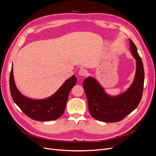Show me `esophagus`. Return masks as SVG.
Masks as SVG:
<instances>
[{
  "instance_id": "34e87169",
  "label": "esophagus",
  "mask_w": 156,
  "mask_h": 156,
  "mask_svg": "<svg viewBox=\"0 0 156 156\" xmlns=\"http://www.w3.org/2000/svg\"><path fill=\"white\" fill-rule=\"evenodd\" d=\"M79 74L81 75V76L84 77V76H86V75H87V72L86 69H81L79 71Z\"/></svg>"
}]
</instances>
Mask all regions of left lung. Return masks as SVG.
<instances>
[{"label": "left lung", "instance_id": "left-lung-1", "mask_svg": "<svg viewBox=\"0 0 156 156\" xmlns=\"http://www.w3.org/2000/svg\"><path fill=\"white\" fill-rule=\"evenodd\" d=\"M130 49L136 60L135 79L127 91L117 96H111L95 79L89 77L84 80L83 88L88 101V111L91 116L104 122H116L137 107L143 93L144 72L143 61L137 53L135 45L129 39Z\"/></svg>", "mask_w": 156, "mask_h": 156}]
</instances>
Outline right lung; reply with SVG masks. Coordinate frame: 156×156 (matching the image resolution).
<instances>
[{
	"mask_svg": "<svg viewBox=\"0 0 156 156\" xmlns=\"http://www.w3.org/2000/svg\"><path fill=\"white\" fill-rule=\"evenodd\" d=\"M76 83L77 78L73 75L53 96L44 100H32L23 96L17 88L13 75V66L10 75V89L13 101L27 116L37 121L55 120L62 116L69 93Z\"/></svg>",
	"mask_w": 156,
	"mask_h": 156,
	"instance_id": "right-lung-1",
	"label": "right lung"
}]
</instances>
